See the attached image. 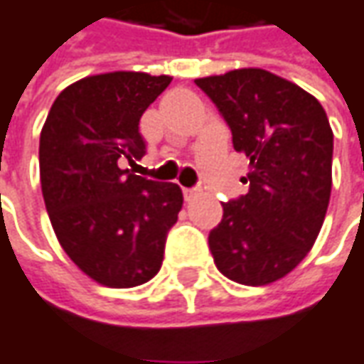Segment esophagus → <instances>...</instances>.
Masks as SVG:
<instances>
[{"label":"esophagus","mask_w":364,"mask_h":364,"mask_svg":"<svg viewBox=\"0 0 364 364\" xmlns=\"http://www.w3.org/2000/svg\"><path fill=\"white\" fill-rule=\"evenodd\" d=\"M198 194H200V190H198V188H186V190H184V198H186L188 202H190V200H194Z\"/></svg>","instance_id":"obj_1"}]
</instances>
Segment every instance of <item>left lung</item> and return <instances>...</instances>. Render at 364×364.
Here are the masks:
<instances>
[{
	"label": "left lung",
	"instance_id": "1",
	"mask_svg": "<svg viewBox=\"0 0 364 364\" xmlns=\"http://www.w3.org/2000/svg\"><path fill=\"white\" fill-rule=\"evenodd\" d=\"M250 158L245 196L222 204L208 235L215 267L242 285L293 272L321 232L331 198L333 130L321 102L263 69L196 79Z\"/></svg>",
	"mask_w": 364,
	"mask_h": 364
}]
</instances>
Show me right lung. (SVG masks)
Here are the masks:
<instances>
[{
    "label": "right lung",
    "instance_id": "add662e5",
    "mask_svg": "<svg viewBox=\"0 0 364 364\" xmlns=\"http://www.w3.org/2000/svg\"><path fill=\"white\" fill-rule=\"evenodd\" d=\"M172 77L114 71L69 85L53 102L39 139L47 214L73 263L101 285L150 282L164 259L182 190L120 168L144 156L139 122Z\"/></svg>",
    "mask_w": 364,
    "mask_h": 364
}]
</instances>
